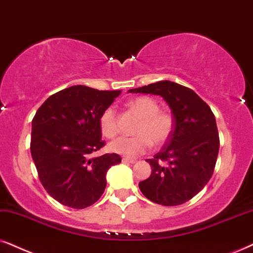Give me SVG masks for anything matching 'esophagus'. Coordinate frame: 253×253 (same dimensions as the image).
<instances>
[{
    "label": "esophagus",
    "instance_id": "obj_1",
    "mask_svg": "<svg viewBox=\"0 0 253 253\" xmlns=\"http://www.w3.org/2000/svg\"><path fill=\"white\" fill-rule=\"evenodd\" d=\"M123 162H124V164H127V165H129V164H135V162H136V160H134V159H127V158H124V159H123Z\"/></svg>",
    "mask_w": 253,
    "mask_h": 253
}]
</instances>
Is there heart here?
Segmentation results:
<instances>
[{
    "label": "heart",
    "instance_id": "obj_1",
    "mask_svg": "<svg viewBox=\"0 0 253 253\" xmlns=\"http://www.w3.org/2000/svg\"><path fill=\"white\" fill-rule=\"evenodd\" d=\"M128 106L141 118L134 130L137 135L118 137L108 146L111 152L127 158H137L145 154L152 143L160 147L170 139L174 132V118L169 112L160 110L158 101L149 97H137L129 101ZM99 129L108 139L117 135V112L113 106H108L101 112Z\"/></svg>",
    "mask_w": 253,
    "mask_h": 253
}]
</instances>
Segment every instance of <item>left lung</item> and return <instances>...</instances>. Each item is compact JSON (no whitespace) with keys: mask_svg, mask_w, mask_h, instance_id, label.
Instances as JSON below:
<instances>
[{"mask_svg":"<svg viewBox=\"0 0 253 253\" xmlns=\"http://www.w3.org/2000/svg\"><path fill=\"white\" fill-rule=\"evenodd\" d=\"M133 93L161 95L174 117V132L153 159L152 174L139 183L152 202L180 206L203 189L211 178L219 150L216 119L193 89L169 81L132 88Z\"/></svg>","mask_w":253,"mask_h":253,"instance_id":"1","label":"left lung"}]
</instances>
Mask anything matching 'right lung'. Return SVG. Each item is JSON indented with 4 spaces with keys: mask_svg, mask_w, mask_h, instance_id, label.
I'll use <instances>...</instances> for the list:
<instances>
[{
    "mask_svg": "<svg viewBox=\"0 0 253 253\" xmlns=\"http://www.w3.org/2000/svg\"><path fill=\"white\" fill-rule=\"evenodd\" d=\"M120 93L71 86L50 95L35 114L31 156L44 189L63 206L84 209L97 202L107 170L121 162L116 153L89 159L105 146L99 117Z\"/></svg>",
    "mask_w": 253,
    "mask_h": 253,
    "instance_id": "add662e5",
    "label": "right lung"
}]
</instances>
